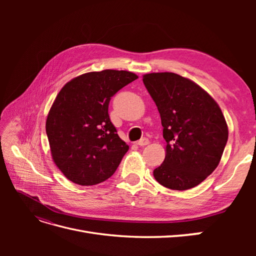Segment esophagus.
I'll use <instances>...</instances> for the list:
<instances>
[{"mask_svg":"<svg viewBox=\"0 0 256 256\" xmlns=\"http://www.w3.org/2000/svg\"><path fill=\"white\" fill-rule=\"evenodd\" d=\"M136 144L140 145V146L148 145V144H150V140H148V138H141V140H138V141L136 142Z\"/></svg>","mask_w":256,"mask_h":256,"instance_id":"esophagus-1","label":"esophagus"}]
</instances>
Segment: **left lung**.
<instances>
[{"mask_svg": "<svg viewBox=\"0 0 256 256\" xmlns=\"http://www.w3.org/2000/svg\"><path fill=\"white\" fill-rule=\"evenodd\" d=\"M143 83L158 108L166 142L154 180L172 190L196 187L218 166L228 142L220 106L196 83L174 72L146 74Z\"/></svg>", "mask_w": 256, "mask_h": 256, "instance_id": "8db88e82", "label": "left lung"}]
</instances>
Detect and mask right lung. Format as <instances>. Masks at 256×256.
Listing matches in <instances>:
<instances>
[{"instance_id": "obj_1", "label": "right lung", "mask_w": 256, "mask_h": 256, "mask_svg": "<svg viewBox=\"0 0 256 256\" xmlns=\"http://www.w3.org/2000/svg\"><path fill=\"white\" fill-rule=\"evenodd\" d=\"M136 79L134 72L106 69L76 76L60 90L46 132L54 164L70 182L97 184L116 171L129 146L108 110L111 97Z\"/></svg>"}]
</instances>
